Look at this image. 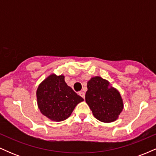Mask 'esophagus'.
Instances as JSON below:
<instances>
[{"label":"esophagus","mask_w":156,"mask_h":156,"mask_svg":"<svg viewBox=\"0 0 156 156\" xmlns=\"http://www.w3.org/2000/svg\"><path fill=\"white\" fill-rule=\"evenodd\" d=\"M78 94H79V95L80 96V97H82V98H85V93H84L83 91H80V92H79V93H78Z\"/></svg>","instance_id":"1"}]
</instances>
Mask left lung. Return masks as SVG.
Here are the masks:
<instances>
[{
  "label": "left lung",
  "instance_id": "obj_1",
  "mask_svg": "<svg viewBox=\"0 0 156 156\" xmlns=\"http://www.w3.org/2000/svg\"><path fill=\"white\" fill-rule=\"evenodd\" d=\"M87 89L86 102L94 117L105 123L117 120L124 108L119 91L100 76L91 78L87 82Z\"/></svg>",
  "mask_w": 156,
  "mask_h": 156
}]
</instances>
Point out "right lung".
<instances>
[{
  "label": "right lung",
  "mask_w": 156,
  "mask_h": 156,
  "mask_svg": "<svg viewBox=\"0 0 156 156\" xmlns=\"http://www.w3.org/2000/svg\"><path fill=\"white\" fill-rule=\"evenodd\" d=\"M37 105L42 114L52 121L65 120L78 103L83 101L64 81V76L54 73L42 80L37 89Z\"/></svg>",
  "instance_id": "1"
}]
</instances>
